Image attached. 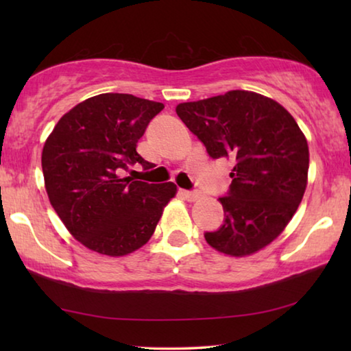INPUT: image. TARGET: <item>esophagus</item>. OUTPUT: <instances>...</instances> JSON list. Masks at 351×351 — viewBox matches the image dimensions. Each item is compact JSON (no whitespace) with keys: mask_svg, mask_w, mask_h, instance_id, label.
I'll list each match as a JSON object with an SVG mask.
<instances>
[{"mask_svg":"<svg viewBox=\"0 0 351 351\" xmlns=\"http://www.w3.org/2000/svg\"><path fill=\"white\" fill-rule=\"evenodd\" d=\"M181 193L186 197L187 201H197L201 197V193L198 192V190H181Z\"/></svg>","mask_w":351,"mask_h":351,"instance_id":"34e87169","label":"esophagus"}]
</instances>
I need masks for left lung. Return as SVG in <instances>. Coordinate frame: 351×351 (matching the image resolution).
Masks as SVG:
<instances>
[{
	"mask_svg": "<svg viewBox=\"0 0 351 351\" xmlns=\"http://www.w3.org/2000/svg\"><path fill=\"white\" fill-rule=\"evenodd\" d=\"M176 114L212 159L234 164L219 197L224 221L204 239L217 251L243 257L277 239L304 198L310 153L304 133L280 104L252 91L186 102Z\"/></svg>",
	"mask_w": 351,
	"mask_h": 351,
	"instance_id": "1",
	"label": "left lung"
}]
</instances>
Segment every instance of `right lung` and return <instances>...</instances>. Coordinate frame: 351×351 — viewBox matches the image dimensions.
<instances>
[{"label":"right lung","instance_id":"add662e5","mask_svg":"<svg viewBox=\"0 0 351 351\" xmlns=\"http://www.w3.org/2000/svg\"><path fill=\"white\" fill-rule=\"evenodd\" d=\"M162 104L106 93L83 100L64 114L43 147L47 197L82 245L119 257L150 240L173 182L148 184L125 176L134 164L152 169L136 152Z\"/></svg>","mask_w":351,"mask_h":351}]
</instances>
